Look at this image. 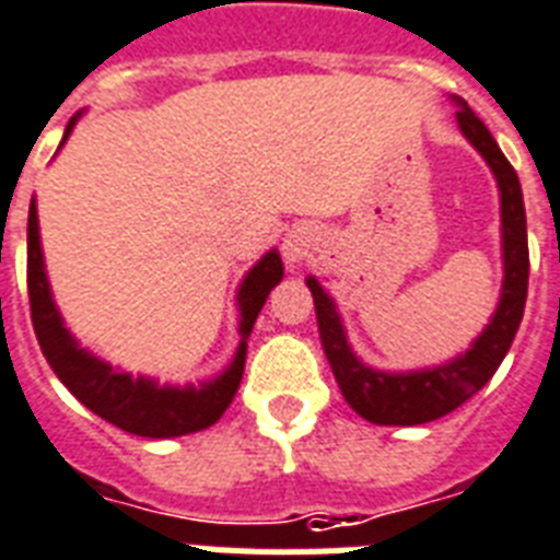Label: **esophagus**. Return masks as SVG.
<instances>
[{"instance_id":"obj_1","label":"esophagus","mask_w":560,"mask_h":560,"mask_svg":"<svg viewBox=\"0 0 560 560\" xmlns=\"http://www.w3.org/2000/svg\"><path fill=\"white\" fill-rule=\"evenodd\" d=\"M303 254H306V240H303L301 234H294V231H289V234L283 236V259L285 266H298L303 259Z\"/></svg>"}]
</instances>
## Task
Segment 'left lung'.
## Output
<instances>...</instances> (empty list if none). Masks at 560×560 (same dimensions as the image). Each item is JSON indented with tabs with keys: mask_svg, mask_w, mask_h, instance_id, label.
<instances>
[{
	"mask_svg": "<svg viewBox=\"0 0 560 560\" xmlns=\"http://www.w3.org/2000/svg\"><path fill=\"white\" fill-rule=\"evenodd\" d=\"M451 101L457 103L459 132L489 164L500 194L503 285H500L498 308L491 312L486 329L468 343V350L442 364L416 366V370H378L361 361L352 350L350 335H347L332 294L326 292L317 277H306L308 292L315 298L317 332H320V343L332 366L335 382L341 387L347 405L373 424L410 428V424L433 422L457 410L498 373L500 361L506 358L523 320L526 285H529V243H526V208H523L521 182L471 106L457 95H451Z\"/></svg>",
	"mask_w": 560,
	"mask_h": 560,
	"instance_id": "obj_1",
	"label": "left lung"
}]
</instances>
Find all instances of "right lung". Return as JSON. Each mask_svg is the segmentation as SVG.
Instances as JSON below:
<instances>
[{
	"instance_id": "add662e5",
	"label": "right lung",
	"mask_w": 560,
	"mask_h": 560,
	"mask_svg": "<svg viewBox=\"0 0 560 560\" xmlns=\"http://www.w3.org/2000/svg\"><path fill=\"white\" fill-rule=\"evenodd\" d=\"M83 112H78L69 120L62 132V144L78 127ZM283 280V259L280 252L271 248L254 262L245 277L236 285V343L234 355L213 378H202L199 384H161L153 375H132L120 366H112L71 335V329L62 320L60 308L54 303L51 283H48L46 254H43V240H39V217L37 202H31L28 210V298H31V320L37 332L39 350L51 364L69 393L80 405H86L92 413L112 422L115 428L147 440H173L196 433L219 422L228 405L234 401L240 382H243L245 355H248V335L254 329L259 308L266 303L277 283Z\"/></svg>"
}]
</instances>
